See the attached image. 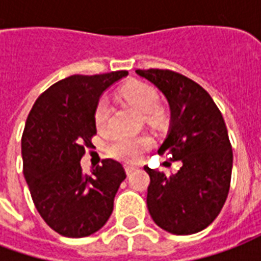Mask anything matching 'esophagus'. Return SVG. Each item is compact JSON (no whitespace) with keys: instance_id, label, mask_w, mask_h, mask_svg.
<instances>
[{"instance_id":"34e87169","label":"esophagus","mask_w":261,"mask_h":261,"mask_svg":"<svg viewBox=\"0 0 261 261\" xmlns=\"http://www.w3.org/2000/svg\"><path fill=\"white\" fill-rule=\"evenodd\" d=\"M136 169H137V166H134V165H125V173H127V175L133 173Z\"/></svg>"}]
</instances>
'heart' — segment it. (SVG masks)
I'll list each match as a JSON object with an SVG mask.
<instances>
[{
	"mask_svg": "<svg viewBox=\"0 0 261 261\" xmlns=\"http://www.w3.org/2000/svg\"><path fill=\"white\" fill-rule=\"evenodd\" d=\"M121 96L140 113L147 116V120L151 124H158L164 119V113L158 108V92L151 85L144 82H130L123 86ZM93 119L99 130H106L109 121V103L106 99H100L97 102ZM151 147L152 140L149 137L117 136L109 147V153L119 161L137 162Z\"/></svg>",
	"mask_w": 261,
	"mask_h": 261,
	"instance_id": "b5f03b06",
	"label": "heart"
}]
</instances>
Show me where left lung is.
Segmentation results:
<instances>
[{"label":"left lung","instance_id":"obj_1","mask_svg":"<svg viewBox=\"0 0 261 261\" xmlns=\"http://www.w3.org/2000/svg\"><path fill=\"white\" fill-rule=\"evenodd\" d=\"M136 72L169 103V131L158 153L181 164L172 176L144 168L151 179L148 211L169 233H197L218 217L229 192L233 155L224 117L208 92L185 75L169 69Z\"/></svg>","mask_w":261,"mask_h":261}]
</instances>
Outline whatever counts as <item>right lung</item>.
<instances>
[{"mask_svg":"<svg viewBox=\"0 0 261 261\" xmlns=\"http://www.w3.org/2000/svg\"><path fill=\"white\" fill-rule=\"evenodd\" d=\"M127 75H71L43 92L28 116L23 176L40 217L60 235H92L113 213L114 196L125 179L123 165L105 159L86 175L81 158L96 134L93 113L102 93Z\"/></svg>","mask_w":261,"mask_h":261,"instance_id":"right-lung-1","label":"right lung"}]
</instances>
